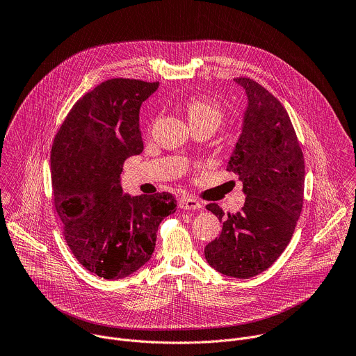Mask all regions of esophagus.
<instances>
[{"label": "esophagus", "instance_id": "obj_1", "mask_svg": "<svg viewBox=\"0 0 356 356\" xmlns=\"http://www.w3.org/2000/svg\"><path fill=\"white\" fill-rule=\"evenodd\" d=\"M179 207L181 210H200L201 202H198L195 198H191V197H183L179 201Z\"/></svg>", "mask_w": 356, "mask_h": 356}]
</instances>
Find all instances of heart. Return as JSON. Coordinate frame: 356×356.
I'll return each instance as SVG.
<instances>
[{"mask_svg": "<svg viewBox=\"0 0 356 356\" xmlns=\"http://www.w3.org/2000/svg\"><path fill=\"white\" fill-rule=\"evenodd\" d=\"M186 113L191 125L213 124L216 128L222 121V110L217 101L206 95H195L186 101Z\"/></svg>", "mask_w": 356, "mask_h": 356, "instance_id": "1", "label": "heart"}]
</instances>
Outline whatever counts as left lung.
<instances>
[{
    "label": "left lung",
    "instance_id": "1",
    "mask_svg": "<svg viewBox=\"0 0 356 356\" xmlns=\"http://www.w3.org/2000/svg\"><path fill=\"white\" fill-rule=\"evenodd\" d=\"M234 81L245 90L248 106L227 170L239 176L246 198L235 214L207 206L222 229L204 257L217 272L249 279L270 268L293 236L302 209L304 158L280 101L252 79Z\"/></svg>",
    "mask_w": 356,
    "mask_h": 356
}]
</instances>
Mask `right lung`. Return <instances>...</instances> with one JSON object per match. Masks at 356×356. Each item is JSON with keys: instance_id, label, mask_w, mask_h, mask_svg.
Here are the masks:
<instances>
[{"instance_id": "obj_1", "label": "right lung", "mask_w": 356, "mask_h": 356, "mask_svg": "<svg viewBox=\"0 0 356 356\" xmlns=\"http://www.w3.org/2000/svg\"><path fill=\"white\" fill-rule=\"evenodd\" d=\"M159 83L111 79L73 106L55 136L50 169L66 242L91 273L124 279L142 268L162 220L176 211L170 193H122L124 162L143 150L139 108Z\"/></svg>"}]
</instances>
